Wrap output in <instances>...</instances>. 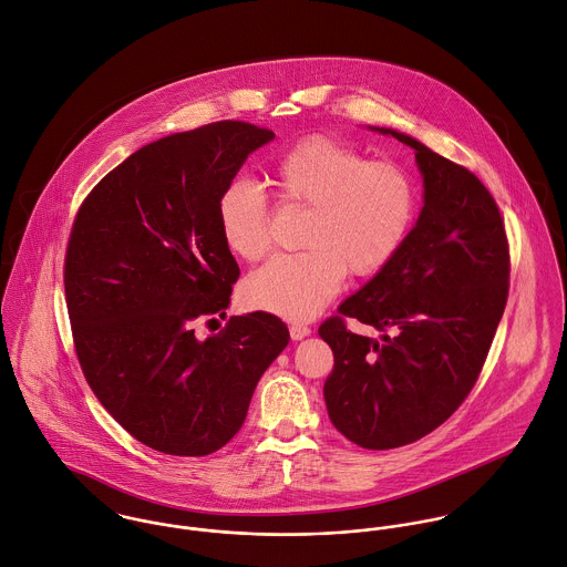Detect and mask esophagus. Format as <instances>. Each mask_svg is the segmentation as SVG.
Instances as JSON below:
<instances>
[{
	"mask_svg": "<svg viewBox=\"0 0 567 567\" xmlns=\"http://www.w3.org/2000/svg\"><path fill=\"white\" fill-rule=\"evenodd\" d=\"M310 327L308 324L295 323L290 324V338L292 340H301V338H306V336H310Z\"/></svg>",
	"mask_w": 567,
	"mask_h": 567,
	"instance_id": "esophagus-1",
	"label": "esophagus"
}]
</instances>
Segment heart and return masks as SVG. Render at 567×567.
I'll use <instances>...</instances> for the list:
<instances>
[{
    "label": "heart",
    "instance_id": "1",
    "mask_svg": "<svg viewBox=\"0 0 567 567\" xmlns=\"http://www.w3.org/2000/svg\"><path fill=\"white\" fill-rule=\"evenodd\" d=\"M270 183L286 205L308 207L299 252L275 255L246 277L243 301L290 321L319 315L347 270L380 272L404 246L416 214V187L398 163L367 162L333 137L312 135L281 153ZM225 246L244 261L270 248V212L259 187L234 181L218 200Z\"/></svg>",
    "mask_w": 567,
    "mask_h": 567
}]
</instances>
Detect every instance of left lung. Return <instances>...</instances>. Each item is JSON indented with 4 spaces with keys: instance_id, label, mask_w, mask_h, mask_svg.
Instances as JSON below:
<instances>
[{
    "instance_id": "left-lung-1",
    "label": "left lung",
    "mask_w": 567,
    "mask_h": 567,
    "mask_svg": "<svg viewBox=\"0 0 567 567\" xmlns=\"http://www.w3.org/2000/svg\"><path fill=\"white\" fill-rule=\"evenodd\" d=\"M414 148L423 209L404 246L319 333L333 351L323 386L333 427L364 450H393L447 421L472 393L508 299L504 218L483 181L391 128ZM355 318L396 333L373 341Z\"/></svg>"
}]
</instances>
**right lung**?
Instances as JSON below:
<instances>
[{
  "instance_id": "1",
  "label": "right lung",
  "mask_w": 567,
  "mask_h": 567,
  "mask_svg": "<svg viewBox=\"0 0 567 567\" xmlns=\"http://www.w3.org/2000/svg\"><path fill=\"white\" fill-rule=\"evenodd\" d=\"M272 137L236 120L163 137L111 169L74 218L63 281L84 380L131 436L163 454L227 445L290 340L268 312L194 336L196 321L225 317L240 277L218 229L220 194Z\"/></svg>"
}]
</instances>
